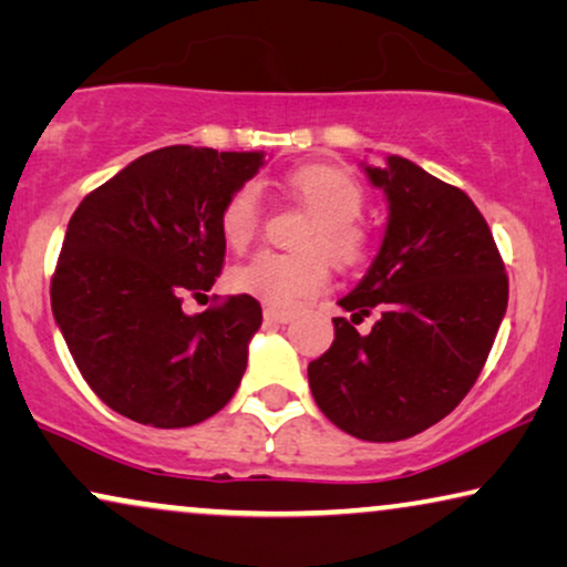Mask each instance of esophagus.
Instances as JSON below:
<instances>
[{"label": "esophagus", "instance_id": "34e87169", "mask_svg": "<svg viewBox=\"0 0 567 567\" xmlns=\"http://www.w3.org/2000/svg\"><path fill=\"white\" fill-rule=\"evenodd\" d=\"M264 321H267V323H290L292 313L290 311H277V308H264Z\"/></svg>", "mask_w": 567, "mask_h": 567}]
</instances>
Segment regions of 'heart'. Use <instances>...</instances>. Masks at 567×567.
<instances>
[{"mask_svg":"<svg viewBox=\"0 0 567 567\" xmlns=\"http://www.w3.org/2000/svg\"><path fill=\"white\" fill-rule=\"evenodd\" d=\"M313 223L298 240L300 254L264 251L230 271L228 285L238 296L259 298L277 308H292L313 298L329 279V262L339 269L354 267L368 254V233L358 217L365 207V188L350 171L313 163L285 178ZM261 225L259 194L254 186H238L220 209V236L233 251H246Z\"/></svg>","mask_w":567,"mask_h":567,"instance_id":"heart-1","label":"heart"}]
</instances>
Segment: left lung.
Masks as SVG:
<instances>
[{
	"label": "left lung",
	"mask_w": 567,
	"mask_h": 567,
	"mask_svg": "<svg viewBox=\"0 0 567 567\" xmlns=\"http://www.w3.org/2000/svg\"><path fill=\"white\" fill-rule=\"evenodd\" d=\"M389 223L368 275L339 306L334 342L308 365L319 410L360 441H404L470 394L508 308V277L485 217L462 188L389 155L365 165ZM373 310L368 336L353 329Z\"/></svg>",
	"instance_id": "1"
}]
</instances>
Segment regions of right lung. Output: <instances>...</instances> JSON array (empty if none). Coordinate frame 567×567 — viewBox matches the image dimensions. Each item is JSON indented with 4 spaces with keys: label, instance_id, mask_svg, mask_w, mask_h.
Listing matches in <instances>:
<instances>
[{
    "label": "right lung",
    "instance_id": "obj_1",
    "mask_svg": "<svg viewBox=\"0 0 567 567\" xmlns=\"http://www.w3.org/2000/svg\"><path fill=\"white\" fill-rule=\"evenodd\" d=\"M261 165L264 153L161 147L74 209L51 277V311L82 379L113 412L188 427L236 394L261 306L230 296L188 316L181 300L220 277V209Z\"/></svg>",
    "mask_w": 567,
    "mask_h": 567
}]
</instances>
